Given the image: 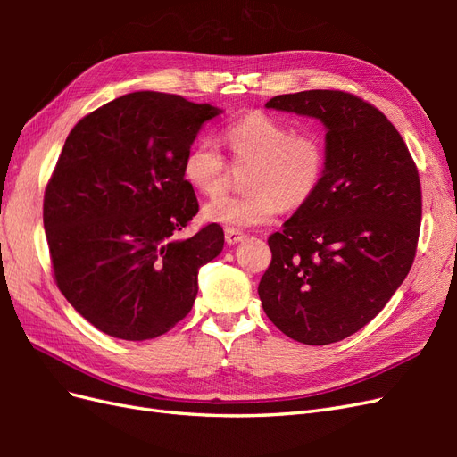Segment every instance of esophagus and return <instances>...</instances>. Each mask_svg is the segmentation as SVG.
Wrapping results in <instances>:
<instances>
[{"instance_id":"esophagus-1","label":"esophagus","mask_w":457,"mask_h":457,"mask_svg":"<svg viewBox=\"0 0 457 457\" xmlns=\"http://www.w3.org/2000/svg\"><path fill=\"white\" fill-rule=\"evenodd\" d=\"M244 238H245V234L240 232L238 228H225V240H227L228 245L238 244V242H242Z\"/></svg>"}]
</instances>
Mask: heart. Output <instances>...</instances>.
Segmentation results:
<instances>
[{
	"label": "heart",
	"mask_w": 457,
	"mask_h": 457,
	"mask_svg": "<svg viewBox=\"0 0 457 457\" xmlns=\"http://www.w3.org/2000/svg\"><path fill=\"white\" fill-rule=\"evenodd\" d=\"M223 137L232 160L252 165L245 179L250 192L207 202L202 215L210 223L227 228L270 223L282 207L305 205L322 183L326 148L312 131H295L292 123L253 110L230 121ZM181 170L185 181L205 196L223 190L227 162L212 141L192 145Z\"/></svg>",
	"instance_id": "1"
}]
</instances>
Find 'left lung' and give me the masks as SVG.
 <instances>
[{"instance_id": "obj_1", "label": "left lung", "mask_w": 457, "mask_h": 457, "mask_svg": "<svg viewBox=\"0 0 457 457\" xmlns=\"http://www.w3.org/2000/svg\"><path fill=\"white\" fill-rule=\"evenodd\" d=\"M265 106L324 123L326 170L314 196L269 237L272 261L259 299L287 337L329 345L376 318L411 269L418 168L396 128L361 96L312 89Z\"/></svg>"}]
</instances>
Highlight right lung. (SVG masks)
Returning a JSON list of instances; mask_svg holds the SVG:
<instances>
[{
	"mask_svg": "<svg viewBox=\"0 0 457 457\" xmlns=\"http://www.w3.org/2000/svg\"><path fill=\"white\" fill-rule=\"evenodd\" d=\"M223 110L137 91L81 118L44 196V227L68 303L104 334L154 339L190 312L198 270L223 252L217 223L177 240L198 213L183 160Z\"/></svg>",
	"mask_w": 457,
	"mask_h": 457,
	"instance_id": "add662e5",
	"label": "right lung"
}]
</instances>
